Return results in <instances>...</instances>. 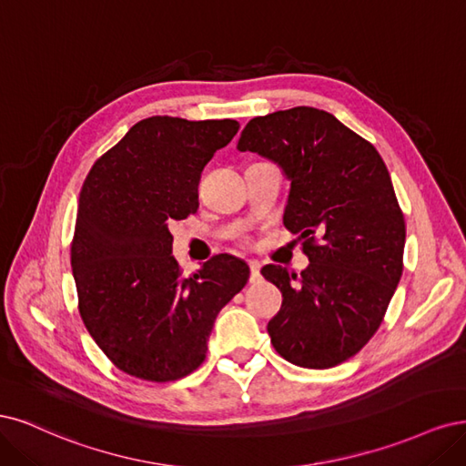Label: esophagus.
<instances>
[{
  "mask_svg": "<svg viewBox=\"0 0 466 466\" xmlns=\"http://www.w3.org/2000/svg\"><path fill=\"white\" fill-rule=\"evenodd\" d=\"M261 265L258 261H249V282H258L261 279Z\"/></svg>",
  "mask_w": 466,
  "mask_h": 466,
  "instance_id": "obj_1",
  "label": "esophagus"
}]
</instances>
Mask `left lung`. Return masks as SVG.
<instances>
[{"instance_id":"left-lung-1","label":"left lung","mask_w":466,"mask_h":466,"mask_svg":"<svg viewBox=\"0 0 466 466\" xmlns=\"http://www.w3.org/2000/svg\"><path fill=\"white\" fill-rule=\"evenodd\" d=\"M238 151L277 162L290 179L284 227L309 265L261 275L282 292L267 331L299 368L352 358L378 331L402 275L404 217L375 147L325 110L296 106L249 119Z\"/></svg>"}]
</instances>
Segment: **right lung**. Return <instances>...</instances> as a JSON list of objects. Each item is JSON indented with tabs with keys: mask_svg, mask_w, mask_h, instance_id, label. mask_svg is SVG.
Instances as JSON below:
<instances>
[{
	"mask_svg": "<svg viewBox=\"0 0 466 466\" xmlns=\"http://www.w3.org/2000/svg\"><path fill=\"white\" fill-rule=\"evenodd\" d=\"M238 129L236 119L147 117L85 179L71 242L79 313L133 378L167 383L198 370L218 311L249 279V267L227 253L184 277L168 228L198 211L205 164Z\"/></svg>",
	"mask_w": 466,
	"mask_h": 466,
	"instance_id": "1",
	"label": "right lung"
}]
</instances>
